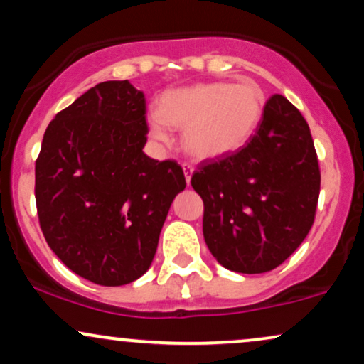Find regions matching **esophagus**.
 I'll use <instances>...</instances> for the list:
<instances>
[{
  "instance_id": "obj_1",
  "label": "esophagus",
  "mask_w": 364,
  "mask_h": 364,
  "mask_svg": "<svg viewBox=\"0 0 364 364\" xmlns=\"http://www.w3.org/2000/svg\"><path fill=\"white\" fill-rule=\"evenodd\" d=\"M183 173H185L186 183H188V185H190L191 176H193V166H190V164H183Z\"/></svg>"
}]
</instances>
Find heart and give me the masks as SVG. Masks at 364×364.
Here are the masks:
<instances>
[{"mask_svg":"<svg viewBox=\"0 0 364 364\" xmlns=\"http://www.w3.org/2000/svg\"><path fill=\"white\" fill-rule=\"evenodd\" d=\"M266 96L256 82L210 81L161 95L147 115L151 137L171 142L169 127L183 130V146L201 161L220 159L242 149L262 120Z\"/></svg>","mask_w":364,"mask_h":364,"instance_id":"obj_1","label":"heart"}]
</instances>
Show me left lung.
I'll return each mask as SVG.
<instances>
[{
	"label": "left lung",
	"mask_w": 364,
	"mask_h": 364,
	"mask_svg": "<svg viewBox=\"0 0 364 364\" xmlns=\"http://www.w3.org/2000/svg\"><path fill=\"white\" fill-rule=\"evenodd\" d=\"M191 186L203 200V237L213 257L235 273L274 269L315 218L321 171L309 124L284 96H271L252 139L201 163Z\"/></svg>",
	"instance_id": "8db88e82"
}]
</instances>
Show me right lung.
<instances>
[{"label":"right lung","instance_id":"obj_1","mask_svg":"<svg viewBox=\"0 0 364 364\" xmlns=\"http://www.w3.org/2000/svg\"><path fill=\"white\" fill-rule=\"evenodd\" d=\"M146 98L129 81H105L55 115L35 163V201L47 244L69 269L103 287L151 268L181 166L156 161Z\"/></svg>","mask_w":364,"mask_h":364}]
</instances>
